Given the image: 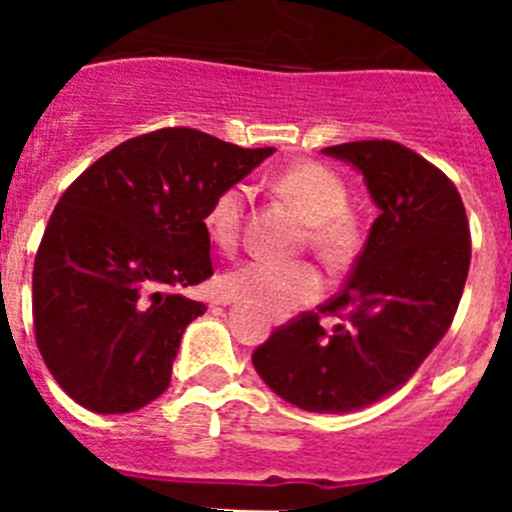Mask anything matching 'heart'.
Wrapping results in <instances>:
<instances>
[{
  "instance_id": "1",
  "label": "heart",
  "mask_w": 512,
  "mask_h": 512,
  "mask_svg": "<svg viewBox=\"0 0 512 512\" xmlns=\"http://www.w3.org/2000/svg\"><path fill=\"white\" fill-rule=\"evenodd\" d=\"M274 189L295 207L307 223V243L330 266H343L354 259L361 246V225L348 205V187L336 171L320 164H300L277 176ZM248 189L235 184L217 194L205 212V233L220 251L235 248L241 238ZM223 297L243 302L256 312L282 318L295 307L312 302L323 289L318 269L310 264H274L246 261L225 271L217 282Z\"/></svg>"
}]
</instances>
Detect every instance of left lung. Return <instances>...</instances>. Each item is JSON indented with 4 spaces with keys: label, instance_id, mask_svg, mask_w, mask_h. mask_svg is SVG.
<instances>
[{
    "label": "left lung",
    "instance_id": "obj_1",
    "mask_svg": "<svg viewBox=\"0 0 512 512\" xmlns=\"http://www.w3.org/2000/svg\"><path fill=\"white\" fill-rule=\"evenodd\" d=\"M354 166L377 220L343 289L320 307L346 323L305 312L256 348L259 377L307 413H354L392 395L438 346L459 307L472 243L451 179L392 140L323 148Z\"/></svg>",
    "mask_w": 512,
    "mask_h": 512
}]
</instances>
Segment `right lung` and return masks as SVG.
<instances>
[{"mask_svg": "<svg viewBox=\"0 0 512 512\" xmlns=\"http://www.w3.org/2000/svg\"><path fill=\"white\" fill-rule=\"evenodd\" d=\"M274 151L153 130L63 192L35 256L33 320L71 400L117 415L164 395L184 328L207 310L179 295L212 277L207 207Z\"/></svg>", "mask_w": 512, "mask_h": 512, "instance_id": "right-lung-1", "label": "right lung"}]
</instances>
